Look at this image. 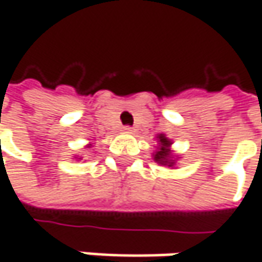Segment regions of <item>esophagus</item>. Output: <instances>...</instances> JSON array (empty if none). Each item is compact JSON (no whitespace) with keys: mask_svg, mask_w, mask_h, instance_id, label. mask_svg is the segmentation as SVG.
I'll return each instance as SVG.
<instances>
[{"mask_svg":"<svg viewBox=\"0 0 262 262\" xmlns=\"http://www.w3.org/2000/svg\"><path fill=\"white\" fill-rule=\"evenodd\" d=\"M123 132H124V133H133V127L126 126V127H123Z\"/></svg>","mask_w":262,"mask_h":262,"instance_id":"1","label":"esophagus"}]
</instances>
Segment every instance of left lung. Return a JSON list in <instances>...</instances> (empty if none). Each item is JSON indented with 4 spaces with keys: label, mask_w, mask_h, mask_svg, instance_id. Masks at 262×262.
Returning <instances> with one entry per match:
<instances>
[{
    "label": "left lung",
    "mask_w": 262,
    "mask_h": 262,
    "mask_svg": "<svg viewBox=\"0 0 262 262\" xmlns=\"http://www.w3.org/2000/svg\"><path fill=\"white\" fill-rule=\"evenodd\" d=\"M157 143H158V146L155 148V151L152 152L154 161L158 163L160 165L174 168L176 161L180 157L174 155L173 151H171V145H173L171 139H168L164 133H160V135H157Z\"/></svg>",
    "instance_id": "obj_1"
}]
</instances>
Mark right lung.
Segmentation results:
<instances>
[{
	"label": "right lung",
	"instance_id": "add662e5",
	"mask_svg": "<svg viewBox=\"0 0 262 262\" xmlns=\"http://www.w3.org/2000/svg\"><path fill=\"white\" fill-rule=\"evenodd\" d=\"M92 145H94V143L89 142L88 145H86V148H92ZM82 158H83V157H79V155H76V157H74V160H76V161H80Z\"/></svg>",
	"mask_w": 262,
	"mask_h": 262
}]
</instances>
